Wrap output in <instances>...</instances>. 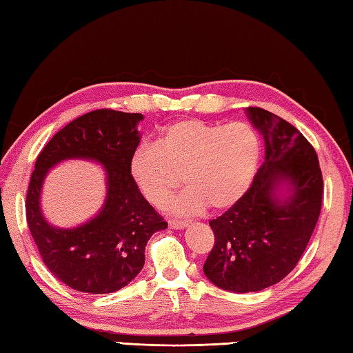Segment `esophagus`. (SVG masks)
Returning <instances> with one entry per match:
<instances>
[{"label":"esophagus","instance_id":"obj_1","mask_svg":"<svg viewBox=\"0 0 353 353\" xmlns=\"http://www.w3.org/2000/svg\"><path fill=\"white\" fill-rule=\"evenodd\" d=\"M169 223V228H172V230H183V228H185L187 225H189V221H169L168 222Z\"/></svg>","mask_w":353,"mask_h":353}]
</instances>
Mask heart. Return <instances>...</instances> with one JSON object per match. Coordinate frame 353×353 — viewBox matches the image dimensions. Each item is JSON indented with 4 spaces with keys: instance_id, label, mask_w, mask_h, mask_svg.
Listing matches in <instances>:
<instances>
[{
    "instance_id": "1",
    "label": "heart",
    "mask_w": 353,
    "mask_h": 353,
    "mask_svg": "<svg viewBox=\"0 0 353 353\" xmlns=\"http://www.w3.org/2000/svg\"><path fill=\"white\" fill-rule=\"evenodd\" d=\"M260 157V139L246 122L183 119L163 128L155 143L132 152L130 175L155 207L166 205L184 175L189 187L170 203L174 213L194 214L208 205L221 211L245 196Z\"/></svg>"
}]
</instances>
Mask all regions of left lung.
<instances>
[{
	"label": "left lung",
	"mask_w": 353,
	"mask_h": 353,
	"mask_svg": "<svg viewBox=\"0 0 353 353\" xmlns=\"http://www.w3.org/2000/svg\"><path fill=\"white\" fill-rule=\"evenodd\" d=\"M246 113L263 134L264 163L245 196L210 221L214 246L203 264L211 283L232 293L260 292L296 268L323 196L317 154L302 132L264 108L248 107ZM283 183L284 199L276 193Z\"/></svg>",
	"instance_id": "obj_1"
}]
</instances>
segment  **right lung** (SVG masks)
Segmentation results:
<instances>
[{"instance_id":"right-lung-1","label":"right lung","mask_w":353,"mask_h":353,"mask_svg":"<svg viewBox=\"0 0 353 353\" xmlns=\"http://www.w3.org/2000/svg\"><path fill=\"white\" fill-rule=\"evenodd\" d=\"M142 119L140 113L93 110L56 132L37 155L26 202L28 228L48 270L77 292L105 294L128 285L143 269L148 240L168 228L130 175V159L140 142L137 123ZM70 158L103 164L108 198L89 223L63 230L44 221L40 192L48 170Z\"/></svg>"}]
</instances>
